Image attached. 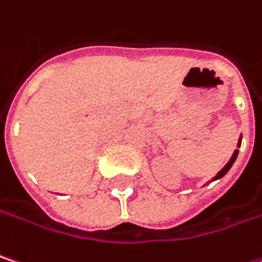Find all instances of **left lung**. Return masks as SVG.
I'll use <instances>...</instances> for the list:
<instances>
[{
	"label": "left lung",
	"instance_id": "obj_1",
	"mask_svg": "<svg viewBox=\"0 0 262 262\" xmlns=\"http://www.w3.org/2000/svg\"><path fill=\"white\" fill-rule=\"evenodd\" d=\"M240 144H242V138H240V139H238V144H237V146H240ZM237 154H238V149H236V151H234V152H233V156H231V159H230V160H228V163H227V164H225V166H224L223 169H221V170H220V172H218V175H216V177L213 178V179H212V181H215V179H220V178H223L224 175H225V173H227V172H228V170H230V169H231V166H233V163L236 162V159H237Z\"/></svg>",
	"mask_w": 262,
	"mask_h": 262
}]
</instances>
